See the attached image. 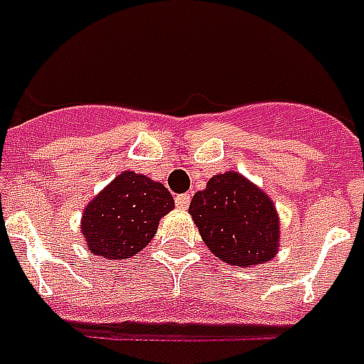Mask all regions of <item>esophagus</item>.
I'll return each instance as SVG.
<instances>
[{
	"instance_id": "esophagus-1",
	"label": "esophagus",
	"mask_w": 364,
	"mask_h": 364,
	"mask_svg": "<svg viewBox=\"0 0 364 364\" xmlns=\"http://www.w3.org/2000/svg\"><path fill=\"white\" fill-rule=\"evenodd\" d=\"M175 203H177V207H179V209L185 211V209H189L191 197H189V195H177V197H175Z\"/></svg>"
}]
</instances>
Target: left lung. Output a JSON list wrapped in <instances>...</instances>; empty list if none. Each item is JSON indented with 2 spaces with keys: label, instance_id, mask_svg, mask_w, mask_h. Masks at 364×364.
<instances>
[{
  "label": "left lung",
  "instance_id": "8db88e82",
  "mask_svg": "<svg viewBox=\"0 0 364 364\" xmlns=\"http://www.w3.org/2000/svg\"><path fill=\"white\" fill-rule=\"evenodd\" d=\"M189 213L203 243L227 265H263L279 251L281 219L275 203L241 173L213 175L193 195Z\"/></svg>",
  "mask_w": 364,
  "mask_h": 364
}]
</instances>
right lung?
I'll use <instances>...</instances> for the list:
<instances>
[{
	"instance_id": "1",
	"label": "right lung",
	"mask_w": 364,
	"mask_h": 364,
	"mask_svg": "<svg viewBox=\"0 0 364 364\" xmlns=\"http://www.w3.org/2000/svg\"><path fill=\"white\" fill-rule=\"evenodd\" d=\"M173 209V195L163 183L135 171L119 173L81 213L85 247L109 261L135 257L155 237L161 217Z\"/></svg>"
}]
</instances>
